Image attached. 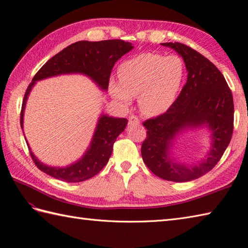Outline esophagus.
I'll return each mask as SVG.
<instances>
[{
  "label": "esophagus",
  "mask_w": 248,
  "mask_h": 248,
  "mask_svg": "<svg viewBox=\"0 0 248 248\" xmlns=\"http://www.w3.org/2000/svg\"><path fill=\"white\" fill-rule=\"evenodd\" d=\"M128 124L130 126H132V125H140V119L137 116H130Z\"/></svg>",
  "instance_id": "1"
}]
</instances>
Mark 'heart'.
Wrapping results in <instances>:
<instances>
[{
  "label": "heart",
  "instance_id": "1",
  "mask_svg": "<svg viewBox=\"0 0 248 248\" xmlns=\"http://www.w3.org/2000/svg\"><path fill=\"white\" fill-rule=\"evenodd\" d=\"M119 81L108 84L112 98L124 106L139 96V106L145 115L159 116L177 99L186 76L185 63L179 56L164 57L154 52L126 60L118 69Z\"/></svg>",
  "mask_w": 248,
  "mask_h": 248
}]
</instances>
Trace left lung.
<instances>
[{
  "label": "left lung",
  "mask_w": 248,
  "mask_h": 248,
  "mask_svg": "<svg viewBox=\"0 0 248 248\" xmlns=\"http://www.w3.org/2000/svg\"><path fill=\"white\" fill-rule=\"evenodd\" d=\"M183 58L187 81L174 104L164 114L149 119L141 156L154 175L174 182H187L211 170L229 146L234 128V101L222 73L197 50L179 42L161 43ZM207 126L212 148L206 158L189 166L171 158L170 149L179 133Z\"/></svg>",
  "instance_id": "1"
}]
</instances>
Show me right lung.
<instances>
[{"label": "right lung", "mask_w": 248, "mask_h": 248, "mask_svg": "<svg viewBox=\"0 0 248 248\" xmlns=\"http://www.w3.org/2000/svg\"><path fill=\"white\" fill-rule=\"evenodd\" d=\"M133 48L124 40H103L98 42L78 41L70 44L49 59L35 74L29 85L20 111V126L24 129V114L28 97L36 81L61 74L80 73L91 78L103 91H108L111 69L118 60ZM127 119L114 118L106 114L99 117L89 148L80 159L67 167H49L39 161L33 154L28 141L32 159L36 167L46 174L66 182H81L94 177L106 167L112 152V146L119 134L127 125ZM26 139V137H25Z\"/></svg>", "instance_id": "1"}]
</instances>
